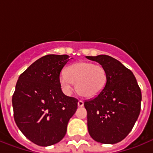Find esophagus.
<instances>
[{
  "mask_svg": "<svg viewBox=\"0 0 153 153\" xmlns=\"http://www.w3.org/2000/svg\"><path fill=\"white\" fill-rule=\"evenodd\" d=\"M83 106V100H79L78 101V106L82 107Z\"/></svg>",
  "mask_w": 153,
  "mask_h": 153,
  "instance_id": "1",
  "label": "esophagus"
}]
</instances>
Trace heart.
Segmentation results:
<instances>
[{
	"mask_svg": "<svg viewBox=\"0 0 153 153\" xmlns=\"http://www.w3.org/2000/svg\"><path fill=\"white\" fill-rule=\"evenodd\" d=\"M108 74L106 68L91 62H78L69 66L66 74L60 75L62 87L67 92L72 90L73 83L79 95L86 98H94L106 87Z\"/></svg>",
	"mask_w": 153,
	"mask_h": 153,
	"instance_id": "obj_1",
	"label": "heart"
}]
</instances>
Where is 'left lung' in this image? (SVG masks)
<instances>
[{"mask_svg": "<svg viewBox=\"0 0 153 153\" xmlns=\"http://www.w3.org/2000/svg\"><path fill=\"white\" fill-rule=\"evenodd\" d=\"M106 68L108 79L102 93L86 100L90 136L104 144H115L129 134L141 109L142 93L135 76L117 60L107 55L86 56Z\"/></svg>", "mask_w": 153, "mask_h": 153, "instance_id": "8db88e82", "label": "left lung"}]
</instances>
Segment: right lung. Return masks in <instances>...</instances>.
<instances>
[{
	"label": "right lung",
	"mask_w": 153,
	"mask_h": 153,
	"mask_svg": "<svg viewBox=\"0 0 153 153\" xmlns=\"http://www.w3.org/2000/svg\"><path fill=\"white\" fill-rule=\"evenodd\" d=\"M68 55L49 54L20 75L12 97L13 117L30 141L40 146L60 142L77 109V99L62 92L60 73Z\"/></svg>",
	"instance_id": "right-lung-1"
}]
</instances>
